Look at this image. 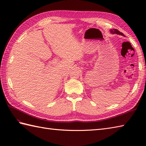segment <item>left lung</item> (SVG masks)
Here are the masks:
<instances>
[{
  "mask_svg": "<svg viewBox=\"0 0 146 146\" xmlns=\"http://www.w3.org/2000/svg\"><path fill=\"white\" fill-rule=\"evenodd\" d=\"M110 31H111V32L113 33H116V34H118V35H122V36H124V35H123L122 32H119V31L117 29H113V30H111Z\"/></svg>",
  "mask_w": 146,
  "mask_h": 146,
  "instance_id": "left-lung-1",
  "label": "left lung"
}]
</instances>
